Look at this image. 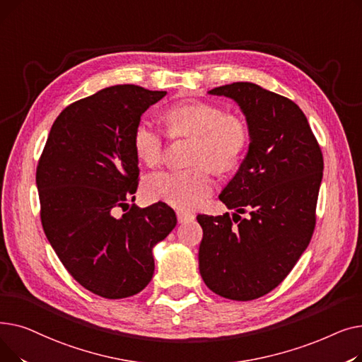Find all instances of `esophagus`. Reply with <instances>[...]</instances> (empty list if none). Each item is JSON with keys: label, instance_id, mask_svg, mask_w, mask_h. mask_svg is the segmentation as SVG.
Segmentation results:
<instances>
[{"label": "esophagus", "instance_id": "obj_1", "mask_svg": "<svg viewBox=\"0 0 362 362\" xmlns=\"http://www.w3.org/2000/svg\"><path fill=\"white\" fill-rule=\"evenodd\" d=\"M177 220H179V223H187V221H191V220H194L195 218V216L192 214V213H189V211H183V210H177Z\"/></svg>", "mask_w": 362, "mask_h": 362}]
</instances>
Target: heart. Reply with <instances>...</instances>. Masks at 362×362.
Instances as JSON below:
<instances>
[{
    "label": "heart",
    "mask_w": 362,
    "mask_h": 362,
    "mask_svg": "<svg viewBox=\"0 0 362 362\" xmlns=\"http://www.w3.org/2000/svg\"><path fill=\"white\" fill-rule=\"evenodd\" d=\"M163 120L171 136L195 138L192 163H208L217 171L232 170L248 145V129L236 116L210 103L176 104L164 111ZM133 149L146 165L163 158L160 132L142 122L133 132ZM214 180L206 167L194 170H167L151 175L144 192L152 201H164L177 208H197L213 192Z\"/></svg>",
    "instance_id": "obj_1"
}]
</instances>
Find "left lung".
Segmentation results:
<instances>
[{"instance_id": "8db88e82", "label": "left lung", "mask_w": 362, "mask_h": 362, "mask_svg": "<svg viewBox=\"0 0 362 362\" xmlns=\"http://www.w3.org/2000/svg\"><path fill=\"white\" fill-rule=\"evenodd\" d=\"M235 101L248 126V152L218 199L233 210L198 214L199 273L214 293L252 300L273 291L307 250L322 179L321 149L302 110L251 82L208 90ZM250 211L246 219L239 214ZM236 222V225L233 223Z\"/></svg>"}]
</instances>
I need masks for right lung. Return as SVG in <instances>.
Listing matches in <instances>:
<instances>
[{
  "label": "right lung",
  "mask_w": 362,
  "mask_h": 362,
  "mask_svg": "<svg viewBox=\"0 0 362 362\" xmlns=\"http://www.w3.org/2000/svg\"><path fill=\"white\" fill-rule=\"evenodd\" d=\"M165 93L116 85L70 104L55 119L36 168L48 242L74 280L107 299L146 286L152 250L177 223L164 202L127 209L139 177L133 132ZM119 206L128 211L122 218L113 216Z\"/></svg>",
  "instance_id": "obj_1"
}]
</instances>
